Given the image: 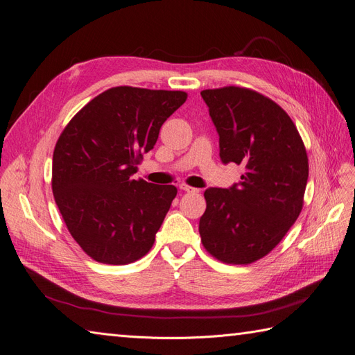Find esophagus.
Masks as SVG:
<instances>
[{
	"instance_id": "obj_1",
	"label": "esophagus",
	"mask_w": 355,
	"mask_h": 355,
	"mask_svg": "<svg viewBox=\"0 0 355 355\" xmlns=\"http://www.w3.org/2000/svg\"><path fill=\"white\" fill-rule=\"evenodd\" d=\"M179 188H180L182 191H185V192H198V189H197V188H192V187L185 185V184H182Z\"/></svg>"
}]
</instances>
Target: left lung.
<instances>
[{"label": "left lung", "mask_w": 355, "mask_h": 355, "mask_svg": "<svg viewBox=\"0 0 355 355\" xmlns=\"http://www.w3.org/2000/svg\"><path fill=\"white\" fill-rule=\"evenodd\" d=\"M223 164L244 166L240 184L209 188L201 243L225 263L247 265L283 240L304 206L308 157L286 111L250 89L202 90Z\"/></svg>", "instance_id": "1"}]
</instances>
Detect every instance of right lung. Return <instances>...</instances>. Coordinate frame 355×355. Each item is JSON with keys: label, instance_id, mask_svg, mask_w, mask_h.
<instances>
[{"label": "right lung", "instance_id": "add662e5", "mask_svg": "<svg viewBox=\"0 0 355 355\" xmlns=\"http://www.w3.org/2000/svg\"><path fill=\"white\" fill-rule=\"evenodd\" d=\"M187 98L185 92L112 87L59 136L53 196L72 239L96 262L125 265L151 250L178 189L132 176Z\"/></svg>", "mask_w": 355, "mask_h": 355}]
</instances>
